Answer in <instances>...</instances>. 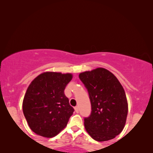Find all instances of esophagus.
Segmentation results:
<instances>
[{
    "label": "esophagus",
    "mask_w": 153,
    "mask_h": 153,
    "mask_svg": "<svg viewBox=\"0 0 153 153\" xmlns=\"http://www.w3.org/2000/svg\"><path fill=\"white\" fill-rule=\"evenodd\" d=\"M74 110H75V111H76V113H79V108H78V106H75Z\"/></svg>",
    "instance_id": "obj_1"
}]
</instances>
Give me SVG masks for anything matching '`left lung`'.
Masks as SVG:
<instances>
[{"instance_id": "8db88e82", "label": "left lung", "mask_w": 153, "mask_h": 153, "mask_svg": "<svg viewBox=\"0 0 153 153\" xmlns=\"http://www.w3.org/2000/svg\"><path fill=\"white\" fill-rule=\"evenodd\" d=\"M79 76L91 103V114L84 118L85 130L95 141L114 139L124 128L128 112L124 88L114 74L102 68L81 72Z\"/></svg>"}]
</instances>
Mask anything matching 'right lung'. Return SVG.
Wrapping results in <instances>:
<instances>
[{
	"label": "right lung",
	"mask_w": 153,
	"mask_h": 153,
	"mask_svg": "<svg viewBox=\"0 0 153 153\" xmlns=\"http://www.w3.org/2000/svg\"><path fill=\"white\" fill-rule=\"evenodd\" d=\"M70 73L46 72L35 78L23 100V112L33 132L46 138L58 134L67 126L74 108L64 93Z\"/></svg>",
	"instance_id": "right-lung-1"
}]
</instances>
